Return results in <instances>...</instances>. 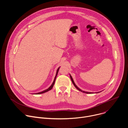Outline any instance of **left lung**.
Segmentation results:
<instances>
[{"label": "left lung", "instance_id": "obj_1", "mask_svg": "<svg viewBox=\"0 0 128 128\" xmlns=\"http://www.w3.org/2000/svg\"><path fill=\"white\" fill-rule=\"evenodd\" d=\"M70 79H71V80H72V82L73 84L74 85V86H75V88H76L77 90H80V92H82L86 93V94H92V92H85V91H83V90H80V88H78L76 86V85L75 84V83H74V80H73V79H72V76H71V75H70ZM96 93H97V92H96Z\"/></svg>", "mask_w": 128, "mask_h": 128}]
</instances>
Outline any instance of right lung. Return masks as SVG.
<instances>
[{
	"mask_svg": "<svg viewBox=\"0 0 128 128\" xmlns=\"http://www.w3.org/2000/svg\"><path fill=\"white\" fill-rule=\"evenodd\" d=\"M59 68H60V67L58 68V70H56V76H55V78H54V82H52V85L48 88V89H46V90H44V91H42V92H38V93H36V94H43V93H44V92H48V91H49V90H51L52 89V88H53V86H54V82H55V80H56V76H57V74H58V70H59Z\"/></svg>",
	"mask_w": 128,
	"mask_h": 128,
	"instance_id": "obj_1",
	"label": "right lung"
}]
</instances>
